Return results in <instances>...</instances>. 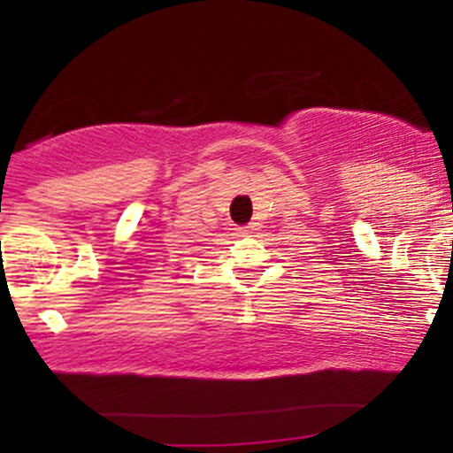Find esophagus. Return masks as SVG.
<instances>
[{
  "label": "esophagus",
  "instance_id": "esophagus-1",
  "mask_svg": "<svg viewBox=\"0 0 453 453\" xmlns=\"http://www.w3.org/2000/svg\"><path fill=\"white\" fill-rule=\"evenodd\" d=\"M236 232L238 234H253V232H257V223H249V226H244V227H236Z\"/></svg>",
  "mask_w": 453,
  "mask_h": 453
}]
</instances>
